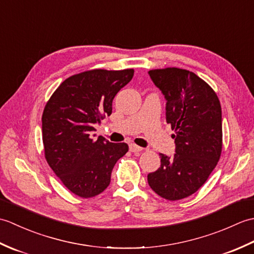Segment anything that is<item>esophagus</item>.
<instances>
[{"label": "esophagus", "instance_id": "esophagus-1", "mask_svg": "<svg viewBox=\"0 0 254 254\" xmlns=\"http://www.w3.org/2000/svg\"><path fill=\"white\" fill-rule=\"evenodd\" d=\"M142 150H143V148L137 146V145H135V144L130 145V152H132V153H138V152H142Z\"/></svg>", "mask_w": 254, "mask_h": 254}]
</instances>
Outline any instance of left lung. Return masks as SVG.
<instances>
[{"label":"left lung","mask_w":254,"mask_h":254,"mask_svg":"<svg viewBox=\"0 0 254 254\" xmlns=\"http://www.w3.org/2000/svg\"><path fill=\"white\" fill-rule=\"evenodd\" d=\"M167 100L166 120L175 131L176 154H160L158 170L147 176L152 190L168 201L192 195L212 174L222 155V108L214 89L188 69L148 72Z\"/></svg>","instance_id":"obj_1"}]
</instances>
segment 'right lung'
<instances>
[{
	"mask_svg": "<svg viewBox=\"0 0 254 254\" xmlns=\"http://www.w3.org/2000/svg\"><path fill=\"white\" fill-rule=\"evenodd\" d=\"M134 75L133 68H95L66 78L47 101L42 142L48 165L75 195L89 198L104 192L126 143L93 138L94 126L112 112V100Z\"/></svg>",
	"mask_w": 254,
	"mask_h": 254,
	"instance_id": "1",
	"label": "right lung"
}]
</instances>
